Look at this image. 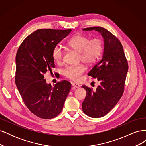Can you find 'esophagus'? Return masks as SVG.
I'll return each instance as SVG.
<instances>
[{
  "label": "esophagus",
  "mask_w": 146,
  "mask_h": 146,
  "mask_svg": "<svg viewBox=\"0 0 146 146\" xmlns=\"http://www.w3.org/2000/svg\"><path fill=\"white\" fill-rule=\"evenodd\" d=\"M72 86L74 88H78L80 86V85H78V84H77V83H72Z\"/></svg>",
  "instance_id": "obj_1"
}]
</instances>
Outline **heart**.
Here are the masks:
<instances>
[{
  "label": "heart",
  "mask_w": 146,
  "mask_h": 146,
  "mask_svg": "<svg viewBox=\"0 0 146 146\" xmlns=\"http://www.w3.org/2000/svg\"><path fill=\"white\" fill-rule=\"evenodd\" d=\"M68 45L72 49L79 52V59L88 64L96 62L100 56L104 49V44L99 38L91 39L88 36L78 34L74 35L68 42ZM52 58L58 63L61 62L63 57V50L60 45H55L52 52ZM85 68L82 64L69 66L63 70V75L74 81L80 80L85 72Z\"/></svg>",
  "instance_id": "b5f03b06"
}]
</instances>
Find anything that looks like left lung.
Masks as SVG:
<instances>
[{
  "instance_id": "8db88e82",
  "label": "left lung",
  "mask_w": 146,
  "mask_h": 146,
  "mask_svg": "<svg viewBox=\"0 0 146 146\" xmlns=\"http://www.w3.org/2000/svg\"><path fill=\"white\" fill-rule=\"evenodd\" d=\"M83 30H96L104 39L102 58L96 64L88 76L100 82L96 91L83 85L86 91L82 103L83 111L91 117L99 118L108 114L121 98L129 69L123 47L119 39L107 29L92 27Z\"/></svg>"
}]
</instances>
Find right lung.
Here are the masks:
<instances>
[{
	"instance_id": "right-lung-1",
	"label": "right lung",
	"mask_w": 146,
	"mask_h": 146,
	"mask_svg": "<svg viewBox=\"0 0 146 146\" xmlns=\"http://www.w3.org/2000/svg\"><path fill=\"white\" fill-rule=\"evenodd\" d=\"M70 32L71 29L37 30L24 39L17 50L16 86L28 109L40 118L58 116L71 88V83L66 80L52 87L44 78V74L55 68L53 48Z\"/></svg>"
}]
</instances>
